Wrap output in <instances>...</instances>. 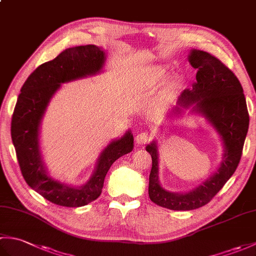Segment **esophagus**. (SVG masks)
<instances>
[{
    "label": "esophagus",
    "mask_w": 256,
    "mask_h": 256,
    "mask_svg": "<svg viewBox=\"0 0 256 256\" xmlns=\"http://www.w3.org/2000/svg\"><path fill=\"white\" fill-rule=\"evenodd\" d=\"M150 135L148 132H140L135 136V142H136L138 145H143L145 143H148L150 142Z\"/></svg>",
    "instance_id": "esophagus-1"
}]
</instances>
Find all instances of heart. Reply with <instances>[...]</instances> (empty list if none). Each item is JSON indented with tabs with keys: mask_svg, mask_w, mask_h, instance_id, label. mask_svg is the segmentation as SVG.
<instances>
[{
	"mask_svg": "<svg viewBox=\"0 0 256 256\" xmlns=\"http://www.w3.org/2000/svg\"><path fill=\"white\" fill-rule=\"evenodd\" d=\"M162 74H162V72H158V74H157V78H160Z\"/></svg>",
	"mask_w": 256,
	"mask_h": 256,
	"instance_id": "obj_1",
	"label": "heart"
}]
</instances>
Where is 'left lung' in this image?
<instances>
[{
    "instance_id": "1",
    "label": "left lung",
    "mask_w": 256,
    "mask_h": 256,
    "mask_svg": "<svg viewBox=\"0 0 256 256\" xmlns=\"http://www.w3.org/2000/svg\"><path fill=\"white\" fill-rule=\"evenodd\" d=\"M197 69L192 89L179 96L172 114L180 116L184 108L204 116L224 140V153L218 170L206 180L188 192H167L158 180V150L154 140L146 146L152 156L148 194L154 204L170 210H194L206 204L219 192L240 162L248 130V112L243 88L236 76L218 58L202 50H192L188 56Z\"/></svg>"
}]
</instances>
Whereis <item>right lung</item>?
<instances>
[{
  "mask_svg": "<svg viewBox=\"0 0 256 256\" xmlns=\"http://www.w3.org/2000/svg\"><path fill=\"white\" fill-rule=\"evenodd\" d=\"M104 60L106 52L96 45L68 48L30 74L16 102L10 134L22 175L32 189L58 206H82L96 200L101 194L111 165L133 150L131 131L112 140L102 150L89 180L80 187L69 186L50 177L42 158L40 126L50 99L62 84L99 74Z\"/></svg>",
  "mask_w": 256,
  "mask_h": 256,
  "instance_id": "1",
  "label": "right lung"
}]
</instances>
